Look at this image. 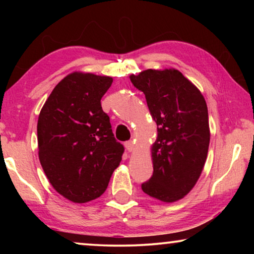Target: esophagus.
Listing matches in <instances>:
<instances>
[{
  "mask_svg": "<svg viewBox=\"0 0 254 254\" xmlns=\"http://www.w3.org/2000/svg\"><path fill=\"white\" fill-rule=\"evenodd\" d=\"M125 147L129 152H133L135 150V142L134 141H127L126 143H125Z\"/></svg>",
  "mask_w": 254,
  "mask_h": 254,
  "instance_id": "esophagus-1",
  "label": "esophagus"
}]
</instances>
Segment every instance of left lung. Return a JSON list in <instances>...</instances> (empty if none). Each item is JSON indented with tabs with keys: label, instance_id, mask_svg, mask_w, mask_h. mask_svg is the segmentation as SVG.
Listing matches in <instances>:
<instances>
[{
	"label": "left lung",
	"instance_id": "1",
	"mask_svg": "<svg viewBox=\"0 0 254 254\" xmlns=\"http://www.w3.org/2000/svg\"><path fill=\"white\" fill-rule=\"evenodd\" d=\"M129 78L144 93L157 125L151 145L154 173L142 190L162 202H176L195 186L206 163L210 141L206 100L175 68L147 69Z\"/></svg>",
	"mask_w": 254,
	"mask_h": 254
}]
</instances>
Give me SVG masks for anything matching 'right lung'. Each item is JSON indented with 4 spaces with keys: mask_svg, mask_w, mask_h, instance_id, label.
<instances>
[{
    "mask_svg": "<svg viewBox=\"0 0 254 254\" xmlns=\"http://www.w3.org/2000/svg\"><path fill=\"white\" fill-rule=\"evenodd\" d=\"M112 82L110 76L71 72L53 89L38 118L40 164L53 189L71 202L102 195L121 162L124 145L100 104Z\"/></svg>",
    "mask_w": 254,
    "mask_h": 254,
    "instance_id": "right-lung-1",
    "label": "right lung"
}]
</instances>
